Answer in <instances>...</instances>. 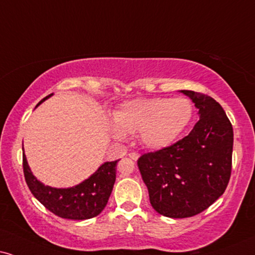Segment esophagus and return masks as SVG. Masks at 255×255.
<instances>
[{
	"instance_id": "esophagus-1",
	"label": "esophagus",
	"mask_w": 255,
	"mask_h": 255,
	"mask_svg": "<svg viewBox=\"0 0 255 255\" xmlns=\"http://www.w3.org/2000/svg\"><path fill=\"white\" fill-rule=\"evenodd\" d=\"M128 156H129L130 159H133V160H137L138 156H140V155H138L137 153H135V151H130V153L128 154Z\"/></svg>"
}]
</instances>
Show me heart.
<instances>
[{"instance_id": "1", "label": "heart", "mask_w": 255, "mask_h": 255, "mask_svg": "<svg viewBox=\"0 0 255 255\" xmlns=\"http://www.w3.org/2000/svg\"><path fill=\"white\" fill-rule=\"evenodd\" d=\"M193 118V106L185 98L137 99L125 102L115 112L112 134L124 140L127 133H140L150 149H161L178 138Z\"/></svg>"}]
</instances>
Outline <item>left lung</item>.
Segmentation results:
<instances>
[{
	"label": "left lung",
	"mask_w": 255,
	"mask_h": 255,
	"mask_svg": "<svg viewBox=\"0 0 255 255\" xmlns=\"http://www.w3.org/2000/svg\"><path fill=\"white\" fill-rule=\"evenodd\" d=\"M199 109L191 133L137 160L149 201L163 217H194L224 194L232 172L233 127L211 96L181 90Z\"/></svg>",
	"instance_id": "left-lung-1"
}]
</instances>
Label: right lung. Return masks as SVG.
I'll use <instances>...</instances> for the list:
<instances>
[{
	"instance_id": "1",
	"label": "right lung",
	"mask_w": 255,
	"mask_h": 255,
	"mask_svg": "<svg viewBox=\"0 0 255 255\" xmlns=\"http://www.w3.org/2000/svg\"><path fill=\"white\" fill-rule=\"evenodd\" d=\"M51 95L41 100L37 106ZM118 161L105 162L88 179L70 188L44 186L33 175L24 154L23 173L30 192L48 211L63 219L86 220L99 215L107 205L117 179Z\"/></svg>"
}]
</instances>
